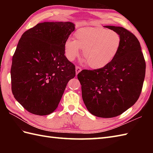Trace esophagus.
I'll return each instance as SVG.
<instances>
[{"mask_svg":"<svg viewBox=\"0 0 153 153\" xmlns=\"http://www.w3.org/2000/svg\"><path fill=\"white\" fill-rule=\"evenodd\" d=\"M81 71H82V68H81L80 67H78V66H76V75L78 74V73H79Z\"/></svg>","mask_w":153,"mask_h":153,"instance_id":"34e87169","label":"esophagus"}]
</instances>
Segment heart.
<instances>
[{"mask_svg":"<svg viewBox=\"0 0 153 153\" xmlns=\"http://www.w3.org/2000/svg\"><path fill=\"white\" fill-rule=\"evenodd\" d=\"M122 38L115 31L102 27L81 28L75 33V40L68 38L64 45L68 60L74 61L79 56L81 50L83 62L89 67L99 69L107 66L114 59L121 48Z\"/></svg>","mask_w":153,"mask_h":153,"instance_id":"b5f03b06","label":"heart"}]
</instances>
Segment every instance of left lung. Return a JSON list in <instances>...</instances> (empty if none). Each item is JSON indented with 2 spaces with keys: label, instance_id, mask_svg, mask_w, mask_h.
Masks as SVG:
<instances>
[{
  "label": "left lung",
  "instance_id": "left-lung-1",
  "mask_svg": "<svg viewBox=\"0 0 153 153\" xmlns=\"http://www.w3.org/2000/svg\"><path fill=\"white\" fill-rule=\"evenodd\" d=\"M122 38L121 48L111 62L100 69L77 74L88 111L100 118L122 114L137 102L145 79L146 64L135 35L122 27L105 25Z\"/></svg>",
  "mask_w": 153,
  "mask_h": 153
}]
</instances>
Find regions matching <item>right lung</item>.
Here are the masks:
<instances>
[{
	"label": "right lung",
	"mask_w": 153,
	"mask_h": 153,
	"mask_svg": "<svg viewBox=\"0 0 153 153\" xmlns=\"http://www.w3.org/2000/svg\"><path fill=\"white\" fill-rule=\"evenodd\" d=\"M74 30L70 22H45L22 35L12 57V91L28 112L39 116L53 113L76 76V68L64 49Z\"/></svg>",
	"instance_id": "right-lung-1"
}]
</instances>
